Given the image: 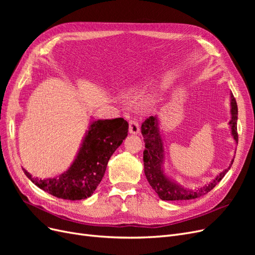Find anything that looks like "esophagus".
<instances>
[{
  "instance_id": "1",
  "label": "esophagus",
  "mask_w": 255,
  "mask_h": 255,
  "mask_svg": "<svg viewBox=\"0 0 255 255\" xmlns=\"http://www.w3.org/2000/svg\"><path fill=\"white\" fill-rule=\"evenodd\" d=\"M128 130L130 134H134V135H137L138 133H139V125H138V122L135 120V119H132L129 120L128 122Z\"/></svg>"
}]
</instances>
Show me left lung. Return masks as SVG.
Here are the masks:
<instances>
[{"label":"left lung","instance_id":"left-lung-1","mask_svg":"<svg viewBox=\"0 0 255 255\" xmlns=\"http://www.w3.org/2000/svg\"><path fill=\"white\" fill-rule=\"evenodd\" d=\"M230 107H231V120L229 126L231 134L235 142H238L237 136V104L232 92H230ZM158 116H151L141 125V134L144 140L143 151V166L144 174L151 187L156 192L158 197L165 201H175V200H191L204 196L211 191L217 185L223 176L227 174L232 166L234 158L231 160L229 167L216 175L214 179L202 186L196 188L185 187L177 183L170 174L165 170V140L159 127Z\"/></svg>","mask_w":255,"mask_h":255}]
</instances>
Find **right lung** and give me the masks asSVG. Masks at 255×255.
<instances>
[{
  "instance_id": "right-lung-1",
  "label": "right lung",
  "mask_w": 255,
  "mask_h": 255,
  "mask_svg": "<svg viewBox=\"0 0 255 255\" xmlns=\"http://www.w3.org/2000/svg\"><path fill=\"white\" fill-rule=\"evenodd\" d=\"M128 132V123L123 118H92L67 171L49 179H38L24 168L23 171L37 187L54 197L72 201L87 199L102 181L110 158L126 139Z\"/></svg>"
}]
</instances>
